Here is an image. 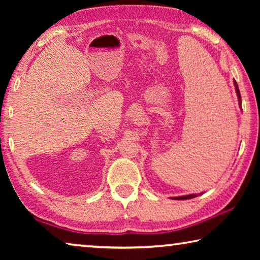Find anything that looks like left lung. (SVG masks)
I'll return each mask as SVG.
<instances>
[{
    "label": "left lung",
    "mask_w": 260,
    "mask_h": 260,
    "mask_svg": "<svg viewBox=\"0 0 260 260\" xmlns=\"http://www.w3.org/2000/svg\"><path fill=\"white\" fill-rule=\"evenodd\" d=\"M234 86H235V90H236L237 99H239V103H240V105H241V94H240V89H239V86H237V83H236L235 80H234ZM196 196H197V193H191V195L173 197V200H189V199H193V197H196Z\"/></svg>",
    "instance_id": "1"
}]
</instances>
